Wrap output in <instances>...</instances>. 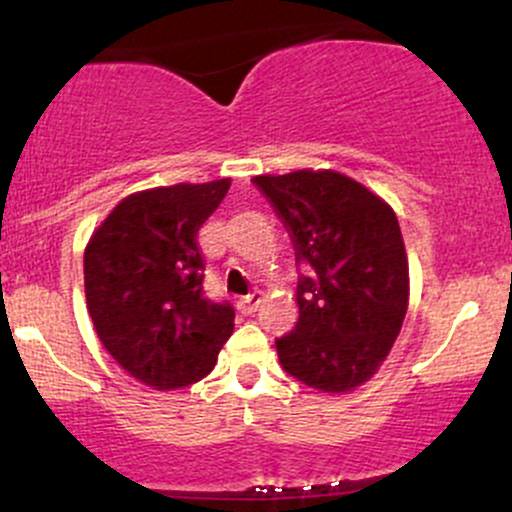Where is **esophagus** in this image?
<instances>
[{
  "instance_id": "34e87169",
  "label": "esophagus",
  "mask_w": 512,
  "mask_h": 512,
  "mask_svg": "<svg viewBox=\"0 0 512 512\" xmlns=\"http://www.w3.org/2000/svg\"><path fill=\"white\" fill-rule=\"evenodd\" d=\"M262 301H264V293H262V291H255V293H250V296L240 298V301H238V310H240V313H243V315H252L257 308H260Z\"/></svg>"
}]
</instances>
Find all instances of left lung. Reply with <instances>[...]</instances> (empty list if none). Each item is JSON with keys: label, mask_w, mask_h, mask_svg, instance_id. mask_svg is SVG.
Returning a JSON list of instances; mask_svg holds the SVG:
<instances>
[{"label": "left lung", "mask_w": 512, "mask_h": 512, "mask_svg": "<svg viewBox=\"0 0 512 512\" xmlns=\"http://www.w3.org/2000/svg\"><path fill=\"white\" fill-rule=\"evenodd\" d=\"M310 274L298 322L276 339L281 366L320 392H351L390 354L409 308V260L395 211L337 170L257 175Z\"/></svg>", "instance_id": "1"}]
</instances>
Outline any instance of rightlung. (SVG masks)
I'll return each mask as SVG.
<instances>
[{"label":"right lung","instance_id":"right-lung-1","mask_svg":"<svg viewBox=\"0 0 512 512\" xmlns=\"http://www.w3.org/2000/svg\"><path fill=\"white\" fill-rule=\"evenodd\" d=\"M228 187L223 178L134 192L86 245V308L98 339L154 390H178L209 375L233 332L231 305L204 296L197 243Z\"/></svg>","mask_w":512,"mask_h":512}]
</instances>
